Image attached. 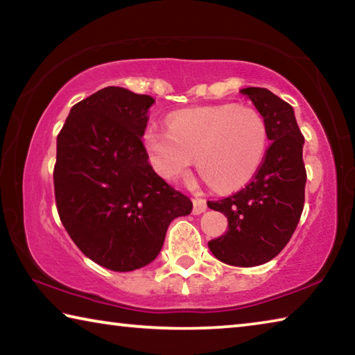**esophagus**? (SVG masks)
<instances>
[{
	"instance_id": "34e87169",
	"label": "esophagus",
	"mask_w": 355,
	"mask_h": 355,
	"mask_svg": "<svg viewBox=\"0 0 355 355\" xmlns=\"http://www.w3.org/2000/svg\"><path fill=\"white\" fill-rule=\"evenodd\" d=\"M192 203H194V208H192V213L194 214H202L207 209V202L202 197H194Z\"/></svg>"
}]
</instances>
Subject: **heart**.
<instances>
[{"label":"heart","instance_id":"heart-1","mask_svg":"<svg viewBox=\"0 0 355 355\" xmlns=\"http://www.w3.org/2000/svg\"><path fill=\"white\" fill-rule=\"evenodd\" d=\"M150 163L164 180L184 177L197 161L200 175L219 191L236 189L260 169L268 148V125L249 106L218 105L173 112L169 130L144 131Z\"/></svg>","mask_w":355,"mask_h":355}]
</instances>
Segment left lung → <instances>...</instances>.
<instances>
[{"instance_id": "1", "label": "left lung", "mask_w": 355, "mask_h": 355, "mask_svg": "<svg viewBox=\"0 0 355 355\" xmlns=\"http://www.w3.org/2000/svg\"><path fill=\"white\" fill-rule=\"evenodd\" d=\"M268 125L271 141L260 169L235 194L207 205L225 214L228 232L208 243L218 260L232 266H258L290 241L305 200L307 171L302 159L304 136L290 103L263 87H245Z\"/></svg>"}]
</instances>
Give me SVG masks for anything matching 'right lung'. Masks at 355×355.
<instances>
[{
	"label": "right lung",
	"mask_w": 355,
	"mask_h": 355,
	"mask_svg": "<svg viewBox=\"0 0 355 355\" xmlns=\"http://www.w3.org/2000/svg\"><path fill=\"white\" fill-rule=\"evenodd\" d=\"M150 95L110 86L70 110L53 171L59 219L78 249L127 272L158 257L171 222L192 202L148 163L141 137Z\"/></svg>",
	"instance_id": "add662e5"
}]
</instances>
